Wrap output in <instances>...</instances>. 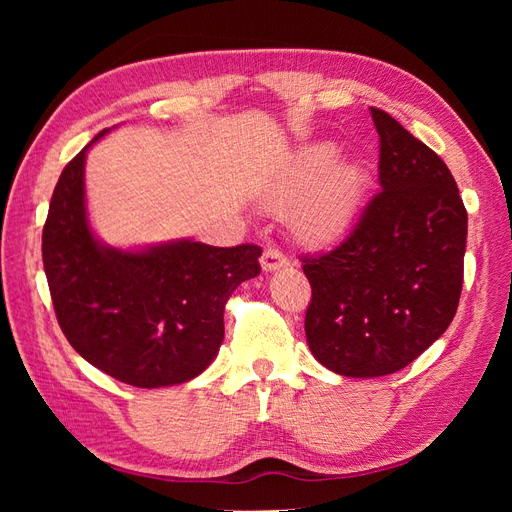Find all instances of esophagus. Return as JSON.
<instances>
[{"mask_svg":"<svg viewBox=\"0 0 512 512\" xmlns=\"http://www.w3.org/2000/svg\"><path fill=\"white\" fill-rule=\"evenodd\" d=\"M286 265H288V258L280 250H273V247H269V250H265L260 256V267H262V271H267V273L282 269Z\"/></svg>","mask_w":512,"mask_h":512,"instance_id":"obj_1","label":"esophagus"}]
</instances>
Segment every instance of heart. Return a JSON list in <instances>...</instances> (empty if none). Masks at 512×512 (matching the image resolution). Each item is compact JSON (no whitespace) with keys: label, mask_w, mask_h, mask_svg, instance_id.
<instances>
[{"label":"heart","mask_w":512,"mask_h":512,"mask_svg":"<svg viewBox=\"0 0 512 512\" xmlns=\"http://www.w3.org/2000/svg\"><path fill=\"white\" fill-rule=\"evenodd\" d=\"M331 145L307 147L286 166L265 196L271 211L288 209L294 237L307 245H327L348 235L367 198L363 164L335 162Z\"/></svg>","instance_id":"obj_1"}]
</instances>
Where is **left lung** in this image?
Wrapping results in <instances>:
<instances>
[{
	"label": "left lung",
	"mask_w": 512,
	"mask_h": 512,
	"mask_svg": "<svg viewBox=\"0 0 512 512\" xmlns=\"http://www.w3.org/2000/svg\"><path fill=\"white\" fill-rule=\"evenodd\" d=\"M371 119L382 190L342 243L303 258L309 350L348 378L395 374L448 329L468 237L466 207L438 153L380 108Z\"/></svg>",
	"instance_id": "1"
}]
</instances>
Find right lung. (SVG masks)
I'll return each mask as SVG.
<instances>
[{"label":"right lung","instance_id":"1","mask_svg":"<svg viewBox=\"0 0 512 512\" xmlns=\"http://www.w3.org/2000/svg\"><path fill=\"white\" fill-rule=\"evenodd\" d=\"M61 173L42 230V260L61 331L87 363L138 389L183 384L213 363L224 307L260 273L258 245L192 239L119 250L87 218L85 158Z\"/></svg>","mask_w":512,"mask_h":512}]
</instances>
